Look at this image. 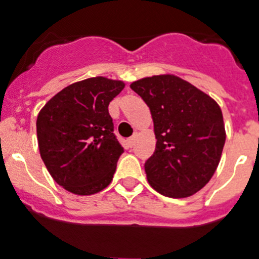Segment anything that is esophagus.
Instances as JSON below:
<instances>
[{"mask_svg":"<svg viewBox=\"0 0 259 259\" xmlns=\"http://www.w3.org/2000/svg\"><path fill=\"white\" fill-rule=\"evenodd\" d=\"M137 137H138V134L136 133V134H133V136L130 137L129 140H127V142H129V146H130V147L133 146V145H134V142H136V141H137Z\"/></svg>","mask_w":259,"mask_h":259,"instance_id":"obj_1","label":"esophagus"}]
</instances>
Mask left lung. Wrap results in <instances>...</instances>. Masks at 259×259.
<instances>
[{"label":"left lung","mask_w":259,"mask_h":259,"mask_svg":"<svg viewBox=\"0 0 259 259\" xmlns=\"http://www.w3.org/2000/svg\"><path fill=\"white\" fill-rule=\"evenodd\" d=\"M130 88L150 108L155 151L145 163L150 186L167 197H188L213 177L225 143L219 104L175 75L137 80Z\"/></svg>","instance_id":"8db88e82"}]
</instances>
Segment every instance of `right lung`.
Returning <instances> with one entry per match:
<instances>
[{"instance_id": "1", "label": "right lung", "mask_w": 259, "mask_h": 259, "mask_svg": "<svg viewBox=\"0 0 259 259\" xmlns=\"http://www.w3.org/2000/svg\"><path fill=\"white\" fill-rule=\"evenodd\" d=\"M125 82L103 76L62 89L36 118L39 153L56 183L75 195L109 186L123 147L113 133L108 106Z\"/></svg>"}]
</instances>
